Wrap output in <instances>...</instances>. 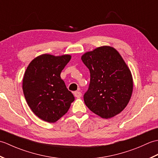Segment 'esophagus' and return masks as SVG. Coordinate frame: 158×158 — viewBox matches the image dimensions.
Segmentation results:
<instances>
[{
    "label": "esophagus",
    "instance_id": "obj_1",
    "mask_svg": "<svg viewBox=\"0 0 158 158\" xmlns=\"http://www.w3.org/2000/svg\"><path fill=\"white\" fill-rule=\"evenodd\" d=\"M74 95H75V97H77V98H80L82 96V94L81 92L79 91H76L74 92Z\"/></svg>",
    "mask_w": 158,
    "mask_h": 158
}]
</instances>
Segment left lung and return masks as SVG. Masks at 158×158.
I'll list each match as a JSON object with an SVG mask.
<instances>
[{
	"label": "left lung",
	"instance_id": "8db88e82",
	"mask_svg": "<svg viewBox=\"0 0 158 158\" xmlns=\"http://www.w3.org/2000/svg\"><path fill=\"white\" fill-rule=\"evenodd\" d=\"M90 73L83 100L90 110L102 118L115 116L126 108L133 89L132 74L115 49L100 47L81 57Z\"/></svg>",
	"mask_w": 158,
	"mask_h": 158
}]
</instances>
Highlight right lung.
Masks as SVG:
<instances>
[{
    "mask_svg": "<svg viewBox=\"0 0 158 158\" xmlns=\"http://www.w3.org/2000/svg\"><path fill=\"white\" fill-rule=\"evenodd\" d=\"M71 56L43 54L29 64L23 79V92L39 118L53 123L65 115L75 100L60 73Z\"/></svg>",
    "mask_w": 158,
    "mask_h": 158,
    "instance_id": "obj_1",
    "label": "right lung"
}]
</instances>
